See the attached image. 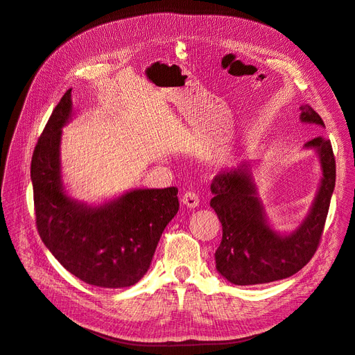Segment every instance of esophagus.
<instances>
[{"label":"esophagus","mask_w":355,"mask_h":355,"mask_svg":"<svg viewBox=\"0 0 355 355\" xmlns=\"http://www.w3.org/2000/svg\"><path fill=\"white\" fill-rule=\"evenodd\" d=\"M181 202L187 208H196L199 205V196L195 191H186V193L181 196Z\"/></svg>","instance_id":"34e87169"}]
</instances>
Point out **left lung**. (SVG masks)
<instances>
[{"instance_id":"left-lung-1","label":"left lung","mask_w":355,"mask_h":355,"mask_svg":"<svg viewBox=\"0 0 355 355\" xmlns=\"http://www.w3.org/2000/svg\"><path fill=\"white\" fill-rule=\"evenodd\" d=\"M300 120L324 128L309 105L300 107ZM313 148L322 169L321 184L309 214L290 235H279L266 218L248 164L225 169L211 183L223 238L216 251V268L235 286L265 284L295 275L315 254L336 183V162L330 139L315 137L305 144Z\"/></svg>"}]
</instances>
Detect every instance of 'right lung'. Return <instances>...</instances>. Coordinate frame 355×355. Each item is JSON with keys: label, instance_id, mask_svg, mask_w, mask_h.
<instances>
[{"label": "right lung", "instance_id": "right-lung-1", "mask_svg": "<svg viewBox=\"0 0 355 355\" xmlns=\"http://www.w3.org/2000/svg\"><path fill=\"white\" fill-rule=\"evenodd\" d=\"M71 89L40 135L31 160L40 238L86 284L121 288L146 275L157 242L178 211V189H137L99 207L67 196L60 180V134L71 117Z\"/></svg>", "mask_w": 355, "mask_h": 355}]
</instances>
